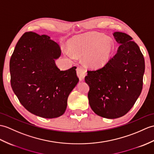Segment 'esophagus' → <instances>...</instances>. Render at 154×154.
Listing matches in <instances>:
<instances>
[{
  "mask_svg": "<svg viewBox=\"0 0 154 154\" xmlns=\"http://www.w3.org/2000/svg\"><path fill=\"white\" fill-rule=\"evenodd\" d=\"M77 74L80 81H83L86 75V71L82 67H79L77 68Z\"/></svg>",
  "mask_w": 154,
  "mask_h": 154,
  "instance_id": "1",
  "label": "esophagus"
}]
</instances>
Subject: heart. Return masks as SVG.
Returning a JSON list of instances; mask_svg holds the SVG:
<instances>
[{
	"label": "heart",
	"mask_w": 154,
	"mask_h": 154,
	"mask_svg": "<svg viewBox=\"0 0 154 154\" xmlns=\"http://www.w3.org/2000/svg\"><path fill=\"white\" fill-rule=\"evenodd\" d=\"M69 49L78 55H85L86 63L93 68H100L109 62L114 50L112 38L98 32H90L74 37ZM69 56H71L69 54Z\"/></svg>",
	"instance_id": "b5f03b06"
}]
</instances>
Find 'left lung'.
<instances>
[{"label":"left lung","mask_w":154,"mask_h":154,"mask_svg":"<svg viewBox=\"0 0 154 154\" xmlns=\"http://www.w3.org/2000/svg\"><path fill=\"white\" fill-rule=\"evenodd\" d=\"M113 35L117 52L102 68L87 71L89 104L98 116L116 119L128 112L140 96L145 70L144 58L133 38L122 32Z\"/></svg>","instance_id":"8db88e82"}]
</instances>
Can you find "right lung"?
Masks as SVG:
<instances>
[{
    "mask_svg": "<svg viewBox=\"0 0 154 154\" xmlns=\"http://www.w3.org/2000/svg\"><path fill=\"white\" fill-rule=\"evenodd\" d=\"M60 46L48 35L25 33L10 60V83L14 94L29 112L52 119L62 116L67 98L79 82L76 67L61 71L55 60Z\"/></svg>",
    "mask_w": 154,
    "mask_h": 154,
    "instance_id": "obj_1",
    "label": "right lung"
}]
</instances>
